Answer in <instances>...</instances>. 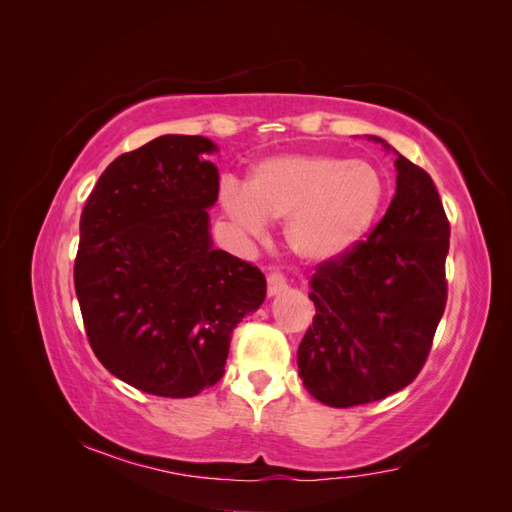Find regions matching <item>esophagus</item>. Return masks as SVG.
<instances>
[{"instance_id": "esophagus-1", "label": "esophagus", "mask_w": 512, "mask_h": 512, "mask_svg": "<svg viewBox=\"0 0 512 512\" xmlns=\"http://www.w3.org/2000/svg\"><path fill=\"white\" fill-rule=\"evenodd\" d=\"M286 288H288V282H286L284 273L271 271V273L267 275V292H269V297H275V294L284 292Z\"/></svg>"}]
</instances>
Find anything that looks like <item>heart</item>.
Wrapping results in <instances>:
<instances>
[{"label": "heart", "mask_w": 512, "mask_h": 512, "mask_svg": "<svg viewBox=\"0 0 512 512\" xmlns=\"http://www.w3.org/2000/svg\"><path fill=\"white\" fill-rule=\"evenodd\" d=\"M386 181L363 160L294 153L258 162L245 181L222 188L228 218L252 237L267 220L286 222L290 250L307 262H333L359 245L380 218Z\"/></svg>", "instance_id": "obj_1"}]
</instances>
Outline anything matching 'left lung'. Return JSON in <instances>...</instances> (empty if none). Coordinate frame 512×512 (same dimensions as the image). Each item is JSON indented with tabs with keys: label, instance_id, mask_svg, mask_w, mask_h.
<instances>
[{
	"label": "left lung",
	"instance_id": "left-lung-1",
	"mask_svg": "<svg viewBox=\"0 0 512 512\" xmlns=\"http://www.w3.org/2000/svg\"><path fill=\"white\" fill-rule=\"evenodd\" d=\"M374 141L391 149L382 138ZM380 224L312 277L316 316L297 352L305 389L333 408L389 397L423 369L446 307L451 224L421 166L397 156Z\"/></svg>",
	"mask_w": 512,
	"mask_h": 512
}]
</instances>
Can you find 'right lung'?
I'll use <instances>...</instances> for the list:
<instances>
[{
    "instance_id": "right-lung-1",
    "label": "right lung",
    "mask_w": 512,
    "mask_h": 512,
    "mask_svg": "<svg viewBox=\"0 0 512 512\" xmlns=\"http://www.w3.org/2000/svg\"><path fill=\"white\" fill-rule=\"evenodd\" d=\"M215 149L205 136L153 138L106 166L81 213L74 290L89 346L149 395L218 382L232 331L267 294L258 267L213 247Z\"/></svg>"
}]
</instances>
